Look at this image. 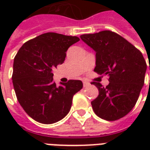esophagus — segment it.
I'll use <instances>...</instances> for the list:
<instances>
[{
  "mask_svg": "<svg viewBox=\"0 0 150 150\" xmlns=\"http://www.w3.org/2000/svg\"><path fill=\"white\" fill-rule=\"evenodd\" d=\"M83 87H84V88L88 87V85L90 84V83H88V82H87V81H83Z\"/></svg>",
  "mask_w": 150,
  "mask_h": 150,
  "instance_id": "1",
  "label": "esophagus"
}]
</instances>
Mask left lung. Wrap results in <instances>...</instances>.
Wrapping results in <instances>:
<instances>
[{"label": "left lung", "instance_id": "obj_1", "mask_svg": "<svg viewBox=\"0 0 150 150\" xmlns=\"http://www.w3.org/2000/svg\"><path fill=\"white\" fill-rule=\"evenodd\" d=\"M80 38L96 53L94 71L109 76V84L105 88L97 82L91 83L99 90L98 96L91 101L92 109L106 120L122 118L135 106L145 83L147 65L142 52L110 30Z\"/></svg>", "mask_w": 150, "mask_h": 150}]
</instances>
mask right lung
<instances>
[{
    "mask_svg": "<svg viewBox=\"0 0 150 150\" xmlns=\"http://www.w3.org/2000/svg\"><path fill=\"white\" fill-rule=\"evenodd\" d=\"M79 41L76 36L48 32L25 42L15 56L13 84L19 104L31 118L53 124L65 117L72 98L83 83L70 79L56 86L52 69L65 60L70 46Z\"/></svg>",
    "mask_w": 150,
    "mask_h": 150,
    "instance_id": "add662e5",
    "label": "right lung"
}]
</instances>
